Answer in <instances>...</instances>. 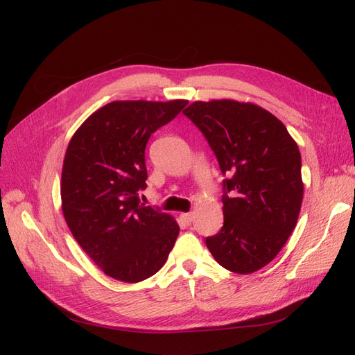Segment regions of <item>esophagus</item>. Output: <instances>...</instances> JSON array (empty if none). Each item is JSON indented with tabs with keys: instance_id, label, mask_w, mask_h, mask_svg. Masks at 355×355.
<instances>
[{
	"instance_id": "1",
	"label": "esophagus",
	"mask_w": 355,
	"mask_h": 355,
	"mask_svg": "<svg viewBox=\"0 0 355 355\" xmlns=\"http://www.w3.org/2000/svg\"><path fill=\"white\" fill-rule=\"evenodd\" d=\"M181 220L184 221V223H187V225H189V223H191L193 221V218H194V214L193 213H181Z\"/></svg>"
}]
</instances>
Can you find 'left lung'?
<instances>
[{"label":"left lung","mask_w":355,"mask_h":355,"mask_svg":"<svg viewBox=\"0 0 355 355\" xmlns=\"http://www.w3.org/2000/svg\"><path fill=\"white\" fill-rule=\"evenodd\" d=\"M182 114L206 137L227 175L221 197L225 225L206 237L209 250L230 272L262 269L285 246L300 217V148L281 121L254 103L198 101Z\"/></svg>","instance_id":"1"}]
</instances>
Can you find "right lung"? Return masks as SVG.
I'll return each mask as SVG.
<instances>
[{
	"label": "right lung",
	"instance_id": "obj_1",
	"mask_svg": "<svg viewBox=\"0 0 355 355\" xmlns=\"http://www.w3.org/2000/svg\"><path fill=\"white\" fill-rule=\"evenodd\" d=\"M189 101H115L71 137L62 171V209L80 248L107 276L137 284L155 275L173 250L174 217L139 202L146 187L145 146Z\"/></svg>",
	"mask_w": 355,
	"mask_h": 355
}]
</instances>
